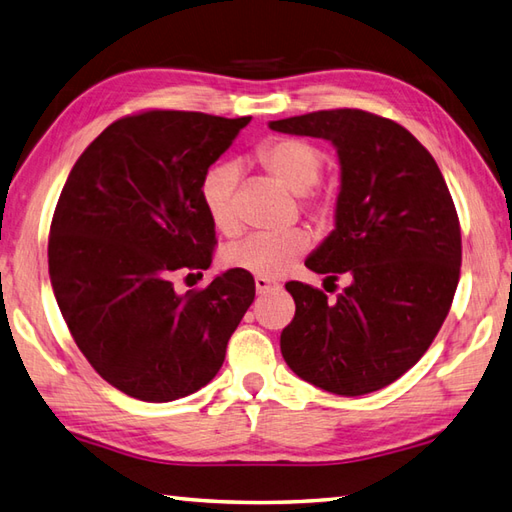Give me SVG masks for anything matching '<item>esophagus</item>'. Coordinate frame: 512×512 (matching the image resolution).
<instances>
[{"mask_svg":"<svg viewBox=\"0 0 512 512\" xmlns=\"http://www.w3.org/2000/svg\"><path fill=\"white\" fill-rule=\"evenodd\" d=\"M254 283H256L258 294H269V291L278 289V283H274V280H269V278H263V276H256Z\"/></svg>","mask_w":512,"mask_h":512,"instance_id":"1","label":"esophagus"}]
</instances>
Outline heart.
<instances>
[{
  "label": "heart",
  "mask_w": 512,
  "mask_h": 512,
  "mask_svg": "<svg viewBox=\"0 0 512 512\" xmlns=\"http://www.w3.org/2000/svg\"><path fill=\"white\" fill-rule=\"evenodd\" d=\"M256 161L274 179L298 196L302 210L316 221H329L336 212L338 196L331 187L318 183L325 154L307 139L274 137L258 145ZM238 168L234 163H216L205 172L201 181V201L212 225L221 234H236L241 218L236 207ZM311 236L305 227H289L283 232H256L243 241L232 243L223 260L227 267L243 269L263 278H278L294 267L296 260L307 252Z\"/></svg>",
  "instance_id": "1"
}]
</instances>
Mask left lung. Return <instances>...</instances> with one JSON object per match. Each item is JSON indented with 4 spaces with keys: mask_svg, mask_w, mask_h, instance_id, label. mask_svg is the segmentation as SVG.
I'll return each instance as SVG.
<instances>
[{
    "mask_svg": "<svg viewBox=\"0 0 512 512\" xmlns=\"http://www.w3.org/2000/svg\"><path fill=\"white\" fill-rule=\"evenodd\" d=\"M338 150L336 229L305 265L349 276L329 300L291 280L296 316L280 351L298 378L336 395L395 382L431 347L460 280L462 232L435 159L400 123L340 108L269 123Z\"/></svg>",
    "mask_w": 512,
    "mask_h": 512,
    "instance_id": "1",
    "label": "left lung"
}]
</instances>
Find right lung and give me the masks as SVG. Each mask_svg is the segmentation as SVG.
Listing matches in <instances>:
<instances>
[{"label":"right lung","instance_id":"obj_1","mask_svg":"<svg viewBox=\"0 0 512 512\" xmlns=\"http://www.w3.org/2000/svg\"><path fill=\"white\" fill-rule=\"evenodd\" d=\"M252 117L145 110L110 123L70 170L52 214L48 271L77 347L130 398L172 402L205 387L254 302L229 269L179 296L176 271L216 245L201 181Z\"/></svg>","mask_w":512,"mask_h":512}]
</instances>
